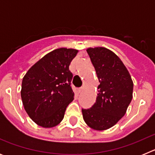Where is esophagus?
I'll return each instance as SVG.
<instances>
[{
  "label": "esophagus",
  "mask_w": 155,
  "mask_h": 155,
  "mask_svg": "<svg viewBox=\"0 0 155 155\" xmlns=\"http://www.w3.org/2000/svg\"><path fill=\"white\" fill-rule=\"evenodd\" d=\"M82 90H83V87H79V88H78V92L79 93H80V92H81V91H82Z\"/></svg>",
  "instance_id": "34e87169"
}]
</instances>
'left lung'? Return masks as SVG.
Here are the masks:
<instances>
[{
  "label": "left lung",
  "instance_id": "1",
  "mask_svg": "<svg viewBox=\"0 0 155 155\" xmlns=\"http://www.w3.org/2000/svg\"><path fill=\"white\" fill-rule=\"evenodd\" d=\"M100 84L96 102L82 109L83 119L95 130H105L125 115L133 98L134 83L128 70L118 56L105 47L87 48Z\"/></svg>",
  "mask_w": 155,
  "mask_h": 155
}]
</instances>
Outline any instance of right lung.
<instances>
[{"label":"right lung","mask_w":155,"mask_h":155,"mask_svg":"<svg viewBox=\"0 0 155 155\" xmlns=\"http://www.w3.org/2000/svg\"><path fill=\"white\" fill-rule=\"evenodd\" d=\"M78 50L60 48L37 61L22 79L21 97L24 108L37 125L51 128L63 120L74 93L69 65Z\"/></svg>","instance_id":"add662e5"}]
</instances>
